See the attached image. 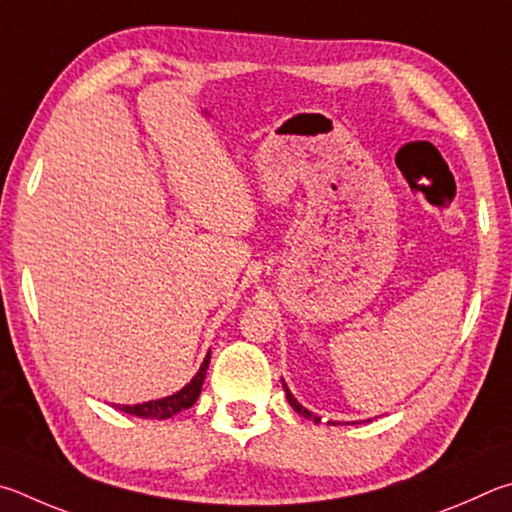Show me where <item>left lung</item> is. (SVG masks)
<instances>
[{
    "label": "left lung",
    "instance_id": "left-lung-1",
    "mask_svg": "<svg viewBox=\"0 0 512 512\" xmlns=\"http://www.w3.org/2000/svg\"><path fill=\"white\" fill-rule=\"evenodd\" d=\"M283 387H285V384H283ZM285 393H288V402H290V405L294 407V411H297V414H301V416H306V418H312V420H315V423H319V418H317L315 414H310V411H308L306 407H301V405H299V402H297V398H294V396H292V393H290V389H288V387H285Z\"/></svg>",
    "mask_w": 512,
    "mask_h": 512
}]
</instances>
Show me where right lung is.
<instances>
[{"instance_id":"add662e5","label":"right lung","mask_w":512,"mask_h":512,"mask_svg":"<svg viewBox=\"0 0 512 512\" xmlns=\"http://www.w3.org/2000/svg\"><path fill=\"white\" fill-rule=\"evenodd\" d=\"M209 357H211V353L206 355V360L202 362L200 371H197L195 378L188 382L182 391H177L175 396H168V398H161V400H150V402H143V405H132V407L130 405H121L119 409L125 411V414H132V416L164 420V418L175 416L177 411L193 407L195 400L200 398L204 375H206V369H209Z\"/></svg>"}]
</instances>
